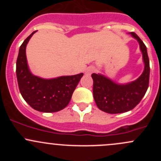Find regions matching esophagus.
I'll list each match as a JSON object with an SVG mask.
<instances>
[{
    "label": "esophagus",
    "mask_w": 161,
    "mask_h": 161,
    "mask_svg": "<svg viewBox=\"0 0 161 161\" xmlns=\"http://www.w3.org/2000/svg\"><path fill=\"white\" fill-rule=\"evenodd\" d=\"M94 71H95V68H94L93 66H89V67L86 69L85 73L87 75H90L92 72H94Z\"/></svg>",
    "instance_id": "obj_1"
}]
</instances>
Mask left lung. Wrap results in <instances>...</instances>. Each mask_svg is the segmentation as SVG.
<instances>
[{
	"label": "left lung",
	"instance_id": "8db88e82",
	"mask_svg": "<svg viewBox=\"0 0 161 161\" xmlns=\"http://www.w3.org/2000/svg\"><path fill=\"white\" fill-rule=\"evenodd\" d=\"M131 36L139 44L144 63V70L136 80L125 84L115 82L101 74H92L93 97L101 111L108 114L125 113L132 110L142 99L149 86L150 61L147 47L135 32Z\"/></svg>",
	"mask_w": 161,
	"mask_h": 161
}]
</instances>
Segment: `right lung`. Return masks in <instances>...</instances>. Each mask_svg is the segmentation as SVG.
Returning <instances> with one entry per match:
<instances>
[{
    "instance_id": "right-lung-1",
    "label": "right lung",
    "mask_w": 161,
    "mask_h": 161,
    "mask_svg": "<svg viewBox=\"0 0 161 161\" xmlns=\"http://www.w3.org/2000/svg\"><path fill=\"white\" fill-rule=\"evenodd\" d=\"M33 32L24 40L19 48L16 61V75L21 94L33 109L45 113H53L64 109L70 102L73 92L83 73L75 75L43 79L34 75L27 63V43Z\"/></svg>"
}]
</instances>
